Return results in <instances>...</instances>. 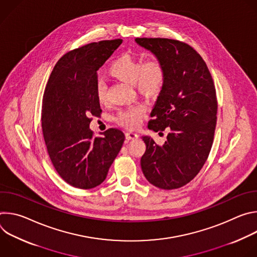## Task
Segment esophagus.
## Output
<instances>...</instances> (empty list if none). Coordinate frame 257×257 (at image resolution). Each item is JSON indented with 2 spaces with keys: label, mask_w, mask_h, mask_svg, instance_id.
<instances>
[{
  "label": "esophagus",
  "mask_w": 257,
  "mask_h": 257,
  "mask_svg": "<svg viewBox=\"0 0 257 257\" xmlns=\"http://www.w3.org/2000/svg\"><path fill=\"white\" fill-rule=\"evenodd\" d=\"M125 136H126V139L127 140H134V139H136L137 138V134L135 133V132H132V131H127L126 132V134H125Z\"/></svg>",
  "instance_id": "esophagus-1"
}]
</instances>
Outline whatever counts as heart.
Wrapping results in <instances>:
<instances>
[{
    "instance_id": "b5f03b06",
    "label": "heart",
    "mask_w": 257,
    "mask_h": 257,
    "mask_svg": "<svg viewBox=\"0 0 257 257\" xmlns=\"http://www.w3.org/2000/svg\"><path fill=\"white\" fill-rule=\"evenodd\" d=\"M108 74L126 83L134 84L137 90L146 96H156L164 88L167 74L163 62L158 58L143 62L139 57L124 54L117 58L108 67ZM95 95L99 103L107 100V89L103 81L95 84ZM145 113L143 104H136L119 112L116 121L126 128H136Z\"/></svg>"
}]
</instances>
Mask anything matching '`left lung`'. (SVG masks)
I'll return each mask as SVG.
<instances>
[{
  "label": "left lung",
  "mask_w": 257,
  "mask_h": 257,
  "mask_svg": "<svg viewBox=\"0 0 257 257\" xmlns=\"http://www.w3.org/2000/svg\"><path fill=\"white\" fill-rule=\"evenodd\" d=\"M160 59L167 79L149 122L155 132L169 131L161 146L142 136L146 151L140 165L156 187L177 189L189 183L205 164L216 125L217 101L210 72L189 45L169 39H135Z\"/></svg>",
  "instance_id": "obj_1"
}]
</instances>
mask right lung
<instances>
[{
  "label": "right lung",
  "mask_w": 257,
  "mask_h": 257,
  "mask_svg": "<svg viewBox=\"0 0 257 257\" xmlns=\"http://www.w3.org/2000/svg\"><path fill=\"white\" fill-rule=\"evenodd\" d=\"M122 40L91 43L65 54L45 89L42 127L50 159L69 185L91 189L104 181L125 140L116 128L94 137L90 116L101 113L95 95L97 70Z\"/></svg>",
  "instance_id": "right-lung-1"
}]
</instances>
